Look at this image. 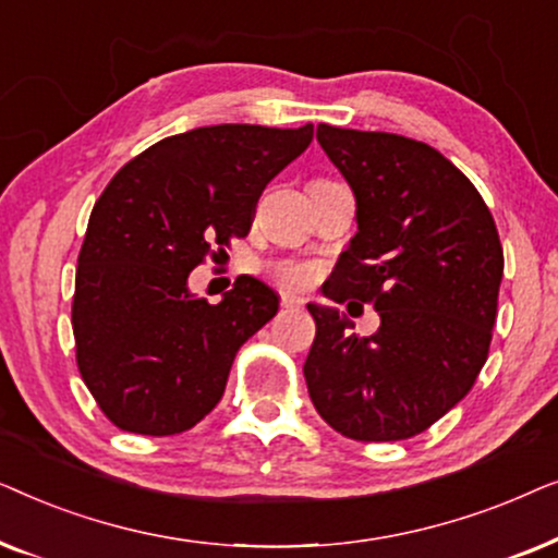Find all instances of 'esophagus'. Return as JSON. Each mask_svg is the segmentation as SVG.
Here are the masks:
<instances>
[{
    "label": "esophagus",
    "instance_id": "34e87169",
    "mask_svg": "<svg viewBox=\"0 0 558 558\" xmlns=\"http://www.w3.org/2000/svg\"><path fill=\"white\" fill-rule=\"evenodd\" d=\"M281 307H284V310H302L304 300H302V296H294V294H281Z\"/></svg>",
    "mask_w": 558,
    "mask_h": 558
}]
</instances>
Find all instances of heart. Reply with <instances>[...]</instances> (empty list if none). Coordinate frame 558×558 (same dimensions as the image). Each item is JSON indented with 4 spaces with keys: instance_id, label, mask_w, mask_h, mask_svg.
Masks as SVG:
<instances>
[{
    "instance_id": "1",
    "label": "heart",
    "mask_w": 558,
    "mask_h": 558,
    "mask_svg": "<svg viewBox=\"0 0 558 558\" xmlns=\"http://www.w3.org/2000/svg\"><path fill=\"white\" fill-rule=\"evenodd\" d=\"M271 277L284 289H304L317 277V269L307 262H279L271 266Z\"/></svg>"
}]
</instances>
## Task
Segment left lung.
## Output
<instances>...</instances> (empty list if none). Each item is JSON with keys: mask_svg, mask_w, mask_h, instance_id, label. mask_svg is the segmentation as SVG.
I'll return each mask as SVG.
<instances>
[{"mask_svg": "<svg viewBox=\"0 0 558 558\" xmlns=\"http://www.w3.org/2000/svg\"><path fill=\"white\" fill-rule=\"evenodd\" d=\"M353 187L357 233L323 292L371 304L380 327L348 332L307 304L317 335L304 380L317 414L355 441L416 437L460 403L483 371L498 317L502 246L477 187L429 144L317 126Z\"/></svg>", "mask_w": 558, "mask_h": 558, "instance_id": "left-lung-1", "label": "left lung"}]
</instances>
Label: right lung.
Instances as JSON below:
<instances>
[{
	"mask_svg": "<svg viewBox=\"0 0 558 558\" xmlns=\"http://www.w3.org/2000/svg\"><path fill=\"white\" fill-rule=\"evenodd\" d=\"M312 132L201 126L151 144L106 185L78 254L73 335L83 384L113 426L170 437L216 409L235 353L279 300L241 277L208 304L187 277L248 235L264 187Z\"/></svg>",
	"mask_w": 558,
	"mask_h": 558,
	"instance_id": "1",
	"label": "right lung"
}]
</instances>
